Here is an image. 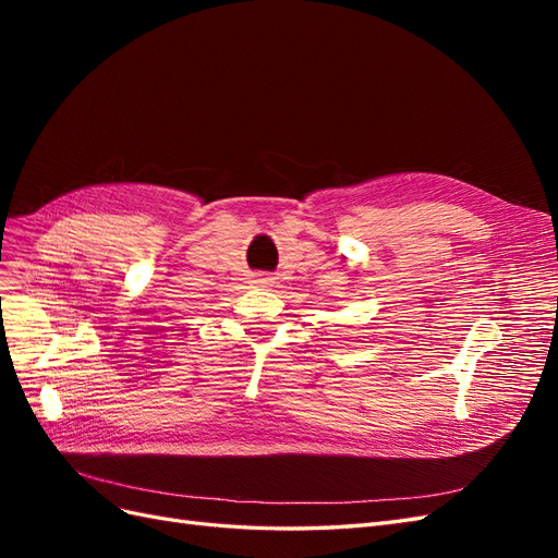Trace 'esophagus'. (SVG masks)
I'll return each mask as SVG.
<instances>
[{"instance_id": "obj_1", "label": "esophagus", "mask_w": 558, "mask_h": 558, "mask_svg": "<svg viewBox=\"0 0 558 558\" xmlns=\"http://www.w3.org/2000/svg\"><path fill=\"white\" fill-rule=\"evenodd\" d=\"M253 283H256V289H272L275 279L272 277H256L253 279Z\"/></svg>"}]
</instances>
